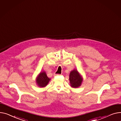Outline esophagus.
I'll return each mask as SVG.
<instances>
[{
	"label": "esophagus",
	"instance_id": "34e87169",
	"mask_svg": "<svg viewBox=\"0 0 121 121\" xmlns=\"http://www.w3.org/2000/svg\"><path fill=\"white\" fill-rule=\"evenodd\" d=\"M59 74H54V76H59Z\"/></svg>",
	"mask_w": 121,
	"mask_h": 121
}]
</instances>
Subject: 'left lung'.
<instances>
[{
  "label": "left lung",
  "instance_id": "1",
  "mask_svg": "<svg viewBox=\"0 0 121 121\" xmlns=\"http://www.w3.org/2000/svg\"><path fill=\"white\" fill-rule=\"evenodd\" d=\"M69 79L71 87L74 88L80 87L83 81L82 76L76 69H73L70 72Z\"/></svg>",
  "mask_w": 121,
  "mask_h": 121
}]
</instances>
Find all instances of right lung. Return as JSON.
<instances>
[{
    "mask_svg": "<svg viewBox=\"0 0 121 121\" xmlns=\"http://www.w3.org/2000/svg\"><path fill=\"white\" fill-rule=\"evenodd\" d=\"M51 79L49 78L46 72L43 71L38 75L35 79V82L39 87H44L48 84Z\"/></svg>",
    "mask_w": 121,
    "mask_h": 121,
    "instance_id": "obj_1",
    "label": "right lung"
}]
</instances>
